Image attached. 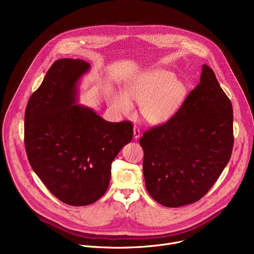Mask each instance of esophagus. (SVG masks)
Listing matches in <instances>:
<instances>
[{
  "mask_svg": "<svg viewBox=\"0 0 254 254\" xmlns=\"http://www.w3.org/2000/svg\"><path fill=\"white\" fill-rule=\"evenodd\" d=\"M133 136H134L135 139L140 136V130H139V127L137 126L133 127Z\"/></svg>",
  "mask_w": 254,
  "mask_h": 254,
  "instance_id": "34e87169",
  "label": "esophagus"
}]
</instances>
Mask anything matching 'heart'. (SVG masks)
<instances>
[{"label":"heart","instance_id":"heart-1","mask_svg":"<svg viewBox=\"0 0 254 254\" xmlns=\"http://www.w3.org/2000/svg\"><path fill=\"white\" fill-rule=\"evenodd\" d=\"M121 92H111L107 102L116 112L129 116L132 101L140 103V114L148 123L159 125L170 120L182 103L186 88L166 70H153L129 80Z\"/></svg>","mask_w":254,"mask_h":254}]
</instances>
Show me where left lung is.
I'll return each instance as SVG.
<instances>
[{
  "label": "left lung",
  "mask_w": 254,
  "mask_h": 254,
  "mask_svg": "<svg viewBox=\"0 0 254 254\" xmlns=\"http://www.w3.org/2000/svg\"><path fill=\"white\" fill-rule=\"evenodd\" d=\"M233 142L231 101L203 65L200 83L178 112L139 138L147 191L166 207L200 200L229 162Z\"/></svg>",
  "instance_id": "obj_1"
}]
</instances>
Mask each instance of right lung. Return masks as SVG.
Segmentation results:
<instances>
[{
	"label": "right lung",
	"instance_id": "1",
	"mask_svg": "<svg viewBox=\"0 0 254 254\" xmlns=\"http://www.w3.org/2000/svg\"><path fill=\"white\" fill-rule=\"evenodd\" d=\"M88 69L84 60H56L25 112L29 163L47 189L72 206L92 204L104 195L113 161L133 132L129 121L106 122L74 104L76 83Z\"/></svg>",
	"mask_w": 254,
	"mask_h": 254
}]
</instances>
